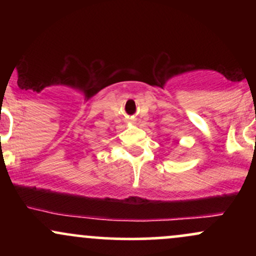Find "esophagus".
<instances>
[{
    "label": "esophagus",
    "mask_w": 256,
    "mask_h": 256,
    "mask_svg": "<svg viewBox=\"0 0 256 256\" xmlns=\"http://www.w3.org/2000/svg\"><path fill=\"white\" fill-rule=\"evenodd\" d=\"M128 122H134V120L132 119V118H131V119H128Z\"/></svg>",
    "instance_id": "esophagus-1"
}]
</instances>
